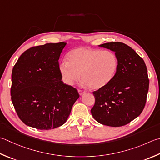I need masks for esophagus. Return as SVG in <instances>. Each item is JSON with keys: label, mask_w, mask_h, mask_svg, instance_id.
<instances>
[{"label": "esophagus", "mask_w": 160, "mask_h": 160, "mask_svg": "<svg viewBox=\"0 0 160 160\" xmlns=\"http://www.w3.org/2000/svg\"><path fill=\"white\" fill-rule=\"evenodd\" d=\"M78 93H79V94H80V96H82V94H84V93H85V92H84V91L81 90V89H78Z\"/></svg>", "instance_id": "34e87169"}]
</instances>
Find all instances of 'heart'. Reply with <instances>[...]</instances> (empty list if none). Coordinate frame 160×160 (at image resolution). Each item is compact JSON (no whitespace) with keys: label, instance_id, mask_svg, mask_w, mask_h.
Returning <instances> with one entry per match:
<instances>
[{"label":"heart","instance_id":"b5f03b06","mask_svg":"<svg viewBox=\"0 0 160 160\" xmlns=\"http://www.w3.org/2000/svg\"><path fill=\"white\" fill-rule=\"evenodd\" d=\"M68 61L64 59L59 64L62 80L72 85L81 78L83 83L92 89H99L111 82L117 73L118 60L115 53L80 47L68 55Z\"/></svg>","mask_w":160,"mask_h":160}]
</instances>
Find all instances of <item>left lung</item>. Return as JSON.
Instances as JSON below:
<instances>
[{
  "label": "left lung",
  "mask_w": 160,
  "mask_h": 160,
  "mask_svg": "<svg viewBox=\"0 0 160 160\" xmlns=\"http://www.w3.org/2000/svg\"><path fill=\"white\" fill-rule=\"evenodd\" d=\"M99 46L114 52L118 65L111 82L93 92L95 104L91 112L101 124L123 126L139 117L144 108L149 87L146 66L143 59L123 43L108 42Z\"/></svg>",
  "instance_id": "8db88e82"
}]
</instances>
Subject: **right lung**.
Returning a JSON list of instances; mask_svg holds the SVG:
<instances>
[{
	"instance_id": "right-lung-1",
	"label": "right lung",
	"mask_w": 160,
	"mask_h": 160,
	"mask_svg": "<svg viewBox=\"0 0 160 160\" xmlns=\"http://www.w3.org/2000/svg\"><path fill=\"white\" fill-rule=\"evenodd\" d=\"M67 43H46L27 50L12 73L11 96L20 119L28 126L50 130L65 123L79 98L64 84L58 60Z\"/></svg>"
}]
</instances>
